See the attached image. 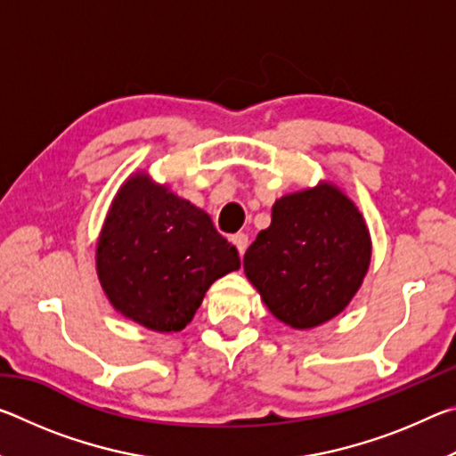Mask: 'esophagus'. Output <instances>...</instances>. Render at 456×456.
<instances>
[{
    "instance_id": "34e87169",
    "label": "esophagus",
    "mask_w": 456,
    "mask_h": 456,
    "mask_svg": "<svg viewBox=\"0 0 456 456\" xmlns=\"http://www.w3.org/2000/svg\"><path fill=\"white\" fill-rule=\"evenodd\" d=\"M231 243H233V245L237 247L239 256L243 257V253H245V249H247V245H249V237H247L245 233H235L233 237H231Z\"/></svg>"
}]
</instances>
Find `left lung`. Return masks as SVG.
<instances>
[{
    "label": "left lung",
    "mask_w": 456,
    "mask_h": 456,
    "mask_svg": "<svg viewBox=\"0 0 456 456\" xmlns=\"http://www.w3.org/2000/svg\"><path fill=\"white\" fill-rule=\"evenodd\" d=\"M372 257L358 207L336 184L320 183L275 200L243 269L277 320L296 330L328 322L356 296Z\"/></svg>",
    "instance_id": "left-lung-1"
}]
</instances>
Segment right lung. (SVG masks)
<instances>
[{
	"mask_svg": "<svg viewBox=\"0 0 456 456\" xmlns=\"http://www.w3.org/2000/svg\"><path fill=\"white\" fill-rule=\"evenodd\" d=\"M241 267L205 211L136 173L108 209L96 247L98 280L114 310L154 331H181L207 289Z\"/></svg>",
	"mask_w": 456,
	"mask_h": 456,
	"instance_id": "obj_1",
	"label": "right lung"
}]
</instances>
